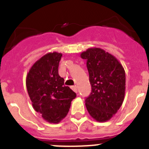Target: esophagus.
<instances>
[{"label":"esophagus","instance_id":"1","mask_svg":"<svg viewBox=\"0 0 149 149\" xmlns=\"http://www.w3.org/2000/svg\"><path fill=\"white\" fill-rule=\"evenodd\" d=\"M72 89L74 92H75V93H77V87L76 86H72Z\"/></svg>","mask_w":149,"mask_h":149}]
</instances>
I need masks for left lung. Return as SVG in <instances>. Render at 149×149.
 Listing matches in <instances>:
<instances>
[{
	"label": "left lung",
	"instance_id": "8db88e82",
	"mask_svg": "<svg viewBox=\"0 0 149 149\" xmlns=\"http://www.w3.org/2000/svg\"><path fill=\"white\" fill-rule=\"evenodd\" d=\"M86 60L92 86L85 100L89 113L98 122H107L122 106L125 91V72L115 56L98 48L81 54Z\"/></svg>",
	"mask_w": 149,
	"mask_h": 149
}]
</instances>
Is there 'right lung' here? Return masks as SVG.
Masks as SVG:
<instances>
[{
  "instance_id": "1",
  "label": "right lung",
  "mask_w": 149,
  "mask_h": 149,
  "mask_svg": "<svg viewBox=\"0 0 149 149\" xmlns=\"http://www.w3.org/2000/svg\"><path fill=\"white\" fill-rule=\"evenodd\" d=\"M63 54L48 53L34 63L26 78L27 93L34 110L50 123H59L69 111L76 93L64 86L58 67Z\"/></svg>"
}]
</instances>
